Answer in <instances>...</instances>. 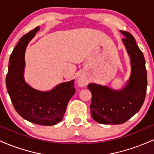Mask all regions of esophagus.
Masks as SVG:
<instances>
[{"instance_id":"1","label":"esophagus","mask_w":154,"mask_h":154,"mask_svg":"<svg viewBox=\"0 0 154 154\" xmlns=\"http://www.w3.org/2000/svg\"><path fill=\"white\" fill-rule=\"evenodd\" d=\"M78 83H79V85L83 86L84 85H85L86 83H87V81H86V79L85 78V77H79V79L78 80Z\"/></svg>"}]
</instances>
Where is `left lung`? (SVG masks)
<instances>
[{
  "label": "left lung",
  "mask_w": 154,
  "mask_h": 154,
  "mask_svg": "<svg viewBox=\"0 0 154 154\" xmlns=\"http://www.w3.org/2000/svg\"><path fill=\"white\" fill-rule=\"evenodd\" d=\"M120 32L125 36L122 41L132 66L128 83L120 91L95 83L88 85L92 93V117L105 125H119L130 119L140 109L146 95L147 72L143 54L130 32Z\"/></svg>",
  "instance_id": "obj_1"
}]
</instances>
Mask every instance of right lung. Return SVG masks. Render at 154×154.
Instances as JSON below:
<instances>
[{"label":"right lung","mask_w":154,"mask_h":154,"mask_svg":"<svg viewBox=\"0 0 154 154\" xmlns=\"http://www.w3.org/2000/svg\"><path fill=\"white\" fill-rule=\"evenodd\" d=\"M40 29L37 26L19 40L11 54L6 75V88L17 112L24 119L38 125L51 126L63 119L68 102L75 94V80L62 82L50 91L32 88L24 81L26 48Z\"/></svg>","instance_id":"1"}]
</instances>
